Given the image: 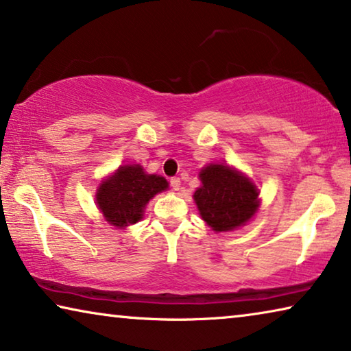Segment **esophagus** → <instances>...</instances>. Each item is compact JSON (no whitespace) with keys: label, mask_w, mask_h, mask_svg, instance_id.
<instances>
[{"label":"esophagus","mask_w":351,"mask_h":351,"mask_svg":"<svg viewBox=\"0 0 351 351\" xmlns=\"http://www.w3.org/2000/svg\"><path fill=\"white\" fill-rule=\"evenodd\" d=\"M171 186H172V190H174V191L180 190V179H179V177H172Z\"/></svg>","instance_id":"34e87169"}]
</instances>
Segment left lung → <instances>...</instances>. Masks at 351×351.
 <instances>
[{
    "instance_id": "obj_1",
    "label": "left lung",
    "mask_w": 351,
    "mask_h": 351,
    "mask_svg": "<svg viewBox=\"0 0 351 351\" xmlns=\"http://www.w3.org/2000/svg\"><path fill=\"white\" fill-rule=\"evenodd\" d=\"M202 186L194 191L202 219L217 232L245 224L258 206V191L252 183L226 165H210L201 171Z\"/></svg>"
}]
</instances>
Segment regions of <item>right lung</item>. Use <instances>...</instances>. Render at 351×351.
I'll use <instances>...</instances> for the list:
<instances>
[{"mask_svg":"<svg viewBox=\"0 0 351 351\" xmlns=\"http://www.w3.org/2000/svg\"><path fill=\"white\" fill-rule=\"evenodd\" d=\"M166 188V179L155 174H144L139 165L121 166L110 180L100 185L97 191V206L108 223L116 228H125L138 223L143 218L145 204Z\"/></svg>","mask_w":351,"mask_h":351,"instance_id":"obj_1","label":"right lung"}]
</instances>
